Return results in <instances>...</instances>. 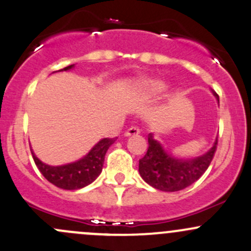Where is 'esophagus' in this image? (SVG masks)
Segmentation results:
<instances>
[{
  "mask_svg": "<svg viewBox=\"0 0 251 251\" xmlns=\"http://www.w3.org/2000/svg\"><path fill=\"white\" fill-rule=\"evenodd\" d=\"M139 132H141V130H139V128L137 127V126H132V127H130L127 131H126L125 136H126V137L137 136V134H139Z\"/></svg>",
  "mask_w": 251,
  "mask_h": 251,
  "instance_id": "obj_1",
  "label": "esophagus"
}]
</instances>
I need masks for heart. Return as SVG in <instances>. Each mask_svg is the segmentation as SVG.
I'll return each instance as SVG.
<instances>
[{
    "label": "heart",
    "mask_w": 251,
    "mask_h": 251,
    "mask_svg": "<svg viewBox=\"0 0 251 251\" xmlns=\"http://www.w3.org/2000/svg\"><path fill=\"white\" fill-rule=\"evenodd\" d=\"M142 88H143V90L148 92V94L157 95L167 89V84L163 80H159V79H149V80L143 81Z\"/></svg>",
    "instance_id": "b5f03b06"
}]
</instances>
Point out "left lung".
Here are the masks:
<instances>
[{"label":"left lung","instance_id":"8db88e82","mask_svg":"<svg viewBox=\"0 0 251 251\" xmlns=\"http://www.w3.org/2000/svg\"><path fill=\"white\" fill-rule=\"evenodd\" d=\"M213 95L218 99L216 92ZM147 154L139 160V174L146 183L152 188L166 192H174L183 190L199 180L207 171L214 157L218 138L213 147L205 154L194 159H178L166 151L154 134H148Z\"/></svg>","mask_w":251,"mask_h":251}]
</instances>
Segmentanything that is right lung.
<instances>
[{
	"mask_svg": "<svg viewBox=\"0 0 251 251\" xmlns=\"http://www.w3.org/2000/svg\"><path fill=\"white\" fill-rule=\"evenodd\" d=\"M75 65H70L61 71H70ZM117 138H103L96 144L83 159L75 162L67 163L62 166H49L42 162L32 152L33 161L38 167L39 172L44 176L47 180L55 186L65 190H78L91 184L102 172L104 156L107 150L115 142Z\"/></svg>",
	"mask_w": 251,
	"mask_h": 251,
	"instance_id": "right-lung-1",
	"label": "right lung"
}]
</instances>
